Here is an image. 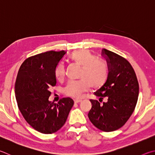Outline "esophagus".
<instances>
[{"instance_id": "obj_1", "label": "esophagus", "mask_w": 155, "mask_h": 155, "mask_svg": "<svg viewBox=\"0 0 155 155\" xmlns=\"http://www.w3.org/2000/svg\"><path fill=\"white\" fill-rule=\"evenodd\" d=\"M74 103H79L81 102H82V100H74Z\"/></svg>"}]
</instances>
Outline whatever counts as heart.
Listing matches in <instances>:
<instances>
[{"label":"heart","instance_id":"1","mask_svg":"<svg viewBox=\"0 0 155 155\" xmlns=\"http://www.w3.org/2000/svg\"><path fill=\"white\" fill-rule=\"evenodd\" d=\"M70 59L82 67L79 81H70L64 87L63 93L68 96L80 98L91 86L98 88L105 83L108 74L107 64L100 59L95 58L89 51H76L70 55ZM65 66L60 62L56 66L54 74L58 80H62L65 76Z\"/></svg>","mask_w":155,"mask_h":155}]
</instances>
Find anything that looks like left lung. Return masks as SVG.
<instances>
[{
  "instance_id": "left-lung-1",
  "label": "left lung",
  "mask_w": 155,
  "mask_h": 155,
  "mask_svg": "<svg viewBox=\"0 0 155 155\" xmlns=\"http://www.w3.org/2000/svg\"><path fill=\"white\" fill-rule=\"evenodd\" d=\"M102 55L108 64L106 83L94 92L102 100H90L92 107L88 114L93 125L103 131H113L125 124L136 108L139 95V84L130 63L121 56L103 49Z\"/></svg>"
}]
</instances>
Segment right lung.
<instances>
[{
	"mask_svg": "<svg viewBox=\"0 0 155 155\" xmlns=\"http://www.w3.org/2000/svg\"><path fill=\"white\" fill-rule=\"evenodd\" d=\"M66 54L50 51L27 58L20 66L15 84L19 110L28 124L42 134L55 133L66 121L74 105L70 97L51 103L50 89L56 85L54 70Z\"/></svg>",
	"mask_w": 155,
	"mask_h": 155,
	"instance_id": "add662e5",
	"label": "right lung"
}]
</instances>
